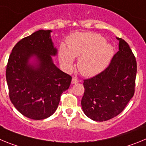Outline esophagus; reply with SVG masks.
Masks as SVG:
<instances>
[{
  "label": "esophagus",
  "instance_id": "esophagus-1",
  "mask_svg": "<svg viewBox=\"0 0 146 146\" xmlns=\"http://www.w3.org/2000/svg\"><path fill=\"white\" fill-rule=\"evenodd\" d=\"M78 79H77L76 78V77H73V78H72V81H71V84H76V83H78Z\"/></svg>",
  "mask_w": 146,
  "mask_h": 146
}]
</instances>
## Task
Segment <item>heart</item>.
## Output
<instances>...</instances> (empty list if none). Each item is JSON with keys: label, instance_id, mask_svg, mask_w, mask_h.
Instances as JSON below:
<instances>
[{"label": "heart", "instance_id": "heart-1", "mask_svg": "<svg viewBox=\"0 0 146 146\" xmlns=\"http://www.w3.org/2000/svg\"><path fill=\"white\" fill-rule=\"evenodd\" d=\"M113 48L96 33H83L72 36L68 42V50L62 48L61 62L67 69H71L74 57H79L78 68L82 74L92 76L101 73L113 56Z\"/></svg>", "mask_w": 146, "mask_h": 146}]
</instances>
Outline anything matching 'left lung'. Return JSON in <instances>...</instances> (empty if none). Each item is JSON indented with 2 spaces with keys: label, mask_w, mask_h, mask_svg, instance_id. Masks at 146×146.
Instances as JSON below:
<instances>
[{
  "label": "left lung",
  "mask_w": 146,
  "mask_h": 146,
  "mask_svg": "<svg viewBox=\"0 0 146 146\" xmlns=\"http://www.w3.org/2000/svg\"><path fill=\"white\" fill-rule=\"evenodd\" d=\"M117 39L119 50L108 67L84 80L82 110L87 117L96 121H105L118 115L134 94L136 59L128 43L121 38Z\"/></svg>",
  "instance_id": "1"
}]
</instances>
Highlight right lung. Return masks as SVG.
<instances>
[{"mask_svg": "<svg viewBox=\"0 0 146 146\" xmlns=\"http://www.w3.org/2000/svg\"><path fill=\"white\" fill-rule=\"evenodd\" d=\"M50 30H39L23 38L15 45L6 65L9 96L20 113L29 118L42 120L55 112L62 92L69 88L72 77L56 67V54ZM36 55L37 67L28 64Z\"/></svg>", "mask_w": 146, "mask_h": 146, "instance_id": "add662e5", "label": "right lung"}]
</instances>
